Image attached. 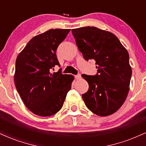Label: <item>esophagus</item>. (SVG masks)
Here are the masks:
<instances>
[{"instance_id": "34e87169", "label": "esophagus", "mask_w": 146, "mask_h": 146, "mask_svg": "<svg viewBox=\"0 0 146 146\" xmlns=\"http://www.w3.org/2000/svg\"><path fill=\"white\" fill-rule=\"evenodd\" d=\"M75 78L76 80H80V79H81V75H80V74L76 75H75Z\"/></svg>"}]
</instances>
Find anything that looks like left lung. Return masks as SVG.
<instances>
[{
  "mask_svg": "<svg viewBox=\"0 0 146 146\" xmlns=\"http://www.w3.org/2000/svg\"><path fill=\"white\" fill-rule=\"evenodd\" d=\"M84 58L95 60L98 73L82 75L88 83V90L82 95L87 108L99 116L117 111L127 98L132 68L129 54L118 38L109 31L95 27L71 30Z\"/></svg>",
  "mask_w": 146,
  "mask_h": 146,
  "instance_id": "8db88e82",
  "label": "left lung"
}]
</instances>
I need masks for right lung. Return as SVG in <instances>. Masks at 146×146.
<instances>
[{
    "label": "right lung",
    "mask_w": 146,
    "mask_h": 146,
    "mask_svg": "<svg viewBox=\"0 0 146 146\" xmlns=\"http://www.w3.org/2000/svg\"><path fill=\"white\" fill-rule=\"evenodd\" d=\"M70 30L50 29L33 37L16 58V88L27 108L38 116L58 113L71 88L73 75L51 72L60 66L56 50Z\"/></svg>",
    "instance_id": "add662e5"
}]
</instances>
